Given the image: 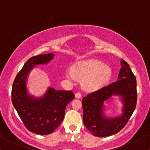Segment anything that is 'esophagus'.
<instances>
[{"mask_svg": "<svg viewBox=\"0 0 150 150\" xmlns=\"http://www.w3.org/2000/svg\"><path fill=\"white\" fill-rule=\"evenodd\" d=\"M75 97L77 98V99H80V98L82 97V94H81L80 92H77L75 94Z\"/></svg>", "mask_w": 150, "mask_h": 150, "instance_id": "1", "label": "esophagus"}]
</instances>
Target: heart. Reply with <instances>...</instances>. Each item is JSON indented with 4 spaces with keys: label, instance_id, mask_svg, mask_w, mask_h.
I'll return each mask as SVG.
<instances>
[{
    "label": "heart",
    "instance_id": "obj_1",
    "mask_svg": "<svg viewBox=\"0 0 150 150\" xmlns=\"http://www.w3.org/2000/svg\"><path fill=\"white\" fill-rule=\"evenodd\" d=\"M112 75L110 67L99 60L89 59L78 62L68 72L66 76L84 80L83 87L87 90H97L108 83Z\"/></svg>",
    "mask_w": 150,
    "mask_h": 150
}]
</instances>
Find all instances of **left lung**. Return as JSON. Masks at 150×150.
Masks as SVG:
<instances>
[{
    "instance_id": "1",
    "label": "left lung",
    "mask_w": 150,
    "mask_h": 150,
    "mask_svg": "<svg viewBox=\"0 0 150 150\" xmlns=\"http://www.w3.org/2000/svg\"><path fill=\"white\" fill-rule=\"evenodd\" d=\"M118 80L88 94L82 99L83 122L93 135L106 137L118 133L128 123L137 104V82L130 65L121 60ZM120 96L124 104L123 115L116 118L104 116L103 102L111 96Z\"/></svg>"
}]
</instances>
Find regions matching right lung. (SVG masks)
<instances>
[{
  "label": "right lung",
  "mask_w": 150,
  "mask_h": 150,
  "mask_svg": "<svg viewBox=\"0 0 150 150\" xmlns=\"http://www.w3.org/2000/svg\"><path fill=\"white\" fill-rule=\"evenodd\" d=\"M53 53L37 55L30 58L17 74L12 87V102L25 126L30 132L49 135L63 121L67 104L75 98L72 91L55 90L50 87L42 98L28 94L26 82L34 66L52 60Z\"/></svg>",
  "instance_id": "add662e5"
}]
</instances>
